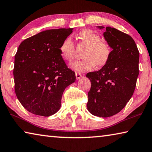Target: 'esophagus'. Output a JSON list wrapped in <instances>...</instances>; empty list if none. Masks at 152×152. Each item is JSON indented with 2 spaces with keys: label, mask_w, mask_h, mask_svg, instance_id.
<instances>
[{
  "label": "esophagus",
  "mask_w": 152,
  "mask_h": 152,
  "mask_svg": "<svg viewBox=\"0 0 152 152\" xmlns=\"http://www.w3.org/2000/svg\"><path fill=\"white\" fill-rule=\"evenodd\" d=\"M82 76V74L80 73H78V72H76V79L77 80H79L80 78H81Z\"/></svg>",
  "instance_id": "esophagus-1"
}]
</instances>
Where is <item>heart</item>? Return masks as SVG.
Wrapping results in <instances>:
<instances>
[{
	"label": "heart",
	"instance_id": "1",
	"mask_svg": "<svg viewBox=\"0 0 152 152\" xmlns=\"http://www.w3.org/2000/svg\"><path fill=\"white\" fill-rule=\"evenodd\" d=\"M81 45L85 46L82 51V60L74 61L70 64L72 70L79 72L91 70L96 64L103 66L109 60L111 50L107 43L101 41V37L91 29H84L78 34ZM61 55L64 60L70 61L74 56V44L70 37L64 40L60 48Z\"/></svg>",
	"mask_w": 152,
	"mask_h": 152
}]
</instances>
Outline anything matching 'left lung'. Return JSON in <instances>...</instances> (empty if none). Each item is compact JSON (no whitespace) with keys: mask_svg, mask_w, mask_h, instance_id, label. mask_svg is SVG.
<instances>
[{"mask_svg":"<svg viewBox=\"0 0 152 152\" xmlns=\"http://www.w3.org/2000/svg\"><path fill=\"white\" fill-rule=\"evenodd\" d=\"M105 29L104 39L113 49L101 70L86 74L91 82L87 109L92 115L109 117L119 113L134 92L139 75V53L133 38L113 27Z\"/></svg>","mask_w":152,"mask_h":152,"instance_id":"obj_1","label":"left lung"}]
</instances>
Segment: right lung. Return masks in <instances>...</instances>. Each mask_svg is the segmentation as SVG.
<instances>
[{
  "mask_svg": "<svg viewBox=\"0 0 152 152\" xmlns=\"http://www.w3.org/2000/svg\"><path fill=\"white\" fill-rule=\"evenodd\" d=\"M70 29L43 31L25 39L15 56V91L25 109L34 115L51 116L61 107L63 92L76 80L60 48L72 33Z\"/></svg>",
  "mask_w": 152,
  "mask_h": 152,
  "instance_id": "add662e5",
  "label": "right lung"
}]
</instances>
